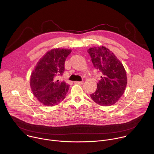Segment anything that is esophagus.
Segmentation results:
<instances>
[{
  "mask_svg": "<svg viewBox=\"0 0 154 154\" xmlns=\"http://www.w3.org/2000/svg\"><path fill=\"white\" fill-rule=\"evenodd\" d=\"M75 84H79V85H82L83 83V82H74Z\"/></svg>",
  "mask_w": 154,
  "mask_h": 154,
  "instance_id": "obj_1",
  "label": "esophagus"
}]
</instances>
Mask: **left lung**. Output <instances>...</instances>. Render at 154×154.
Listing matches in <instances>:
<instances>
[{"mask_svg":"<svg viewBox=\"0 0 154 154\" xmlns=\"http://www.w3.org/2000/svg\"><path fill=\"white\" fill-rule=\"evenodd\" d=\"M94 67L101 74L97 89L90 94L93 100L101 106L115 103L123 94L127 85V75L121 61L105 47L88 50Z\"/></svg>","mask_w":154,"mask_h":154,"instance_id":"1","label":"left lung"}]
</instances>
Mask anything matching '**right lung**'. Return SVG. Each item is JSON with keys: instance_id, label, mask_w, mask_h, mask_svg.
<instances>
[{"instance_id": "add662e5", "label": "right lung", "mask_w": 154, "mask_h": 154, "mask_svg": "<svg viewBox=\"0 0 154 154\" xmlns=\"http://www.w3.org/2000/svg\"><path fill=\"white\" fill-rule=\"evenodd\" d=\"M69 49H54L38 62L30 77V86L33 95L45 105L52 106L66 97L69 85L57 78L64 71V62L71 54Z\"/></svg>"}]
</instances>
